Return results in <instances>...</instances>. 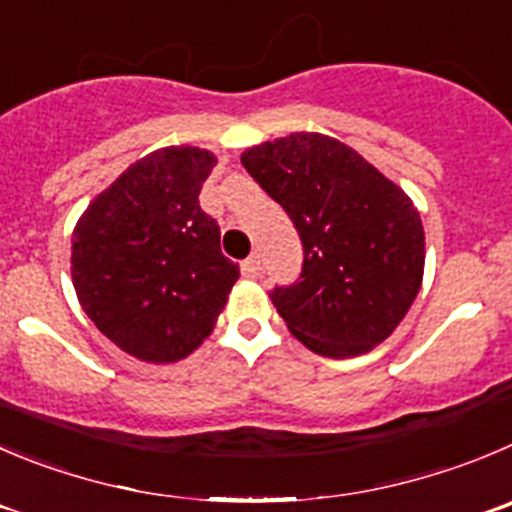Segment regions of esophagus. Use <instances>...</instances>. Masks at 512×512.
Instances as JSON below:
<instances>
[{"label":"esophagus","instance_id":"obj_1","mask_svg":"<svg viewBox=\"0 0 512 512\" xmlns=\"http://www.w3.org/2000/svg\"><path fill=\"white\" fill-rule=\"evenodd\" d=\"M241 271H243V276H248V279H256V276H259V271H261V256H259V253H251V256H248V259L241 264Z\"/></svg>","mask_w":512,"mask_h":512}]
</instances>
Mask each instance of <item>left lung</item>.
<instances>
[{"instance_id":"obj_1","label":"left lung","mask_w":512,"mask_h":512,"mask_svg":"<svg viewBox=\"0 0 512 512\" xmlns=\"http://www.w3.org/2000/svg\"><path fill=\"white\" fill-rule=\"evenodd\" d=\"M241 163L304 243L301 279L271 294L289 332L329 359L372 352L420 294L425 228L412 198L321 133L266 140Z\"/></svg>"}]
</instances>
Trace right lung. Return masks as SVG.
<instances>
[{"label": "right lung", "instance_id": "right-lung-1", "mask_svg": "<svg viewBox=\"0 0 512 512\" xmlns=\"http://www.w3.org/2000/svg\"><path fill=\"white\" fill-rule=\"evenodd\" d=\"M218 158L170 145L135 160L72 231V286L85 314L140 362L170 364L213 332L238 264L198 193Z\"/></svg>", "mask_w": 512, "mask_h": 512}]
</instances>
